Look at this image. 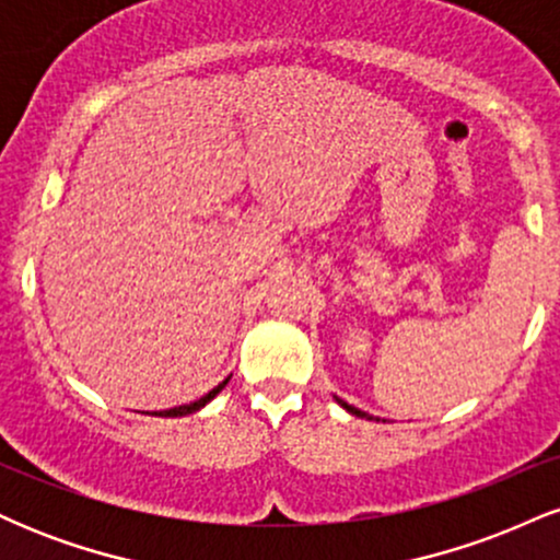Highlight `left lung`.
<instances>
[{"instance_id":"8db88e82","label":"left lung","mask_w":560,"mask_h":560,"mask_svg":"<svg viewBox=\"0 0 560 560\" xmlns=\"http://www.w3.org/2000/svg\"><path fill=\"white\" fill-rule=\"evenodd\" d=\"M337 402H339V405H342V408L347 410V413L358 416V419H365V413H363V410H358V408H355V405H347L345 400H339V397H337Z\"/></svg>"}]
</instances>
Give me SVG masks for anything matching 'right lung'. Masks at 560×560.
<instances>
[{"label":"right lung","instance_id":"obj_1","mask_svg":"<svg viewBox=\"0 0 560 560\" xmlns=\"http://www.w3.org/2000/svg\"><path fill=\"white\" fill-rule=\"evenodd\" d=\"M229 378H231V376H229ZM229 378H223V382L218 384L215 389H210L208 395H202V397H199V400H195V402H189V405H178V408H171V410H155V413H152V416H160V419H176V416H189V413H197L199 408H205V405H208L210 400H213V397L218 395V392H221L223 387H226Z\"/></svg>","mask_w":560,"mask_h":560}]
</instances>
